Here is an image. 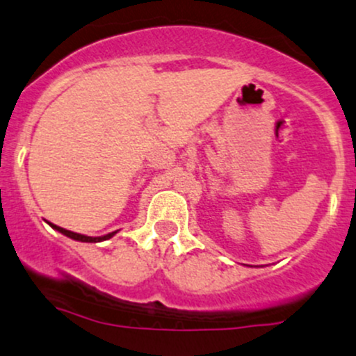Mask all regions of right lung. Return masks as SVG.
<instances>
[{
    "label": "right lung",
    "instance_id": "right-lung-1",
    "mask_svg": "<svg viewBox=\"0 0 356 356\" xmlns=\"http://www.w3.org/2000/svg\"><path fill=\"white\" fill-rule=\"evenodd\" d=\"M49 225L54 228V230L61 232L63 235H66V237L73 238V241H80V242H102V241H107V238H111L112 235L115 234V232H112V234H107L104 235V237H87V235H81V234H74V232L71 230H66V228H61L58 225H54V223H49Z\"/></svg>",
    "mask_w": 356,
    "mask_h": 356
}]
</instances>
